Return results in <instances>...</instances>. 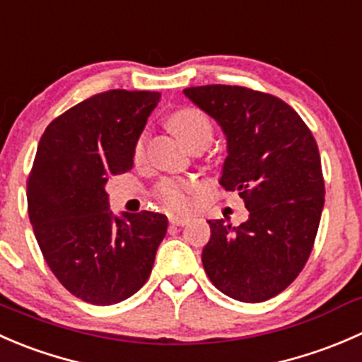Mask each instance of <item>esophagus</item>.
<instances>
[{
	"instance_id": "34e87169",
	"label": "esophagus",
	"mask_w": 362,
	"mask_h": 362,
	"mask_svg": "<svg viewBox=\"0 0 362 362\" xmlns=\"http://www.w3.org/2000/svg\"><path fill=\"white\" fill-rule=\"evenodd\" d=\"M170 222L173 226H185L189 222V217H180V215H171Z\"/></svg>"
}]
</instances>
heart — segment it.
I'll use <instances>...</instances> for the list:
<instances>
[{"mask_svg":"<svg viewBox=\"0 0 362 362\" xmlns=\"http://www.w3.org/2000/svg\"><path fill=\"white\" fill-rule=\"evenodd\" d=\"M171 131L187 145L189 148L206 147L214 136V127L206 113L198 108H178L168 119ZM145 147H147V133L138 134L133 148V159L141 163L145 158ZM198 189V182L191 178H166L156 189V196L163 206L173 211H185L191 208V196Z\"/></svg>","mask_w":362,"mask_h":362,"instance_id":"b5f03b06","label":"heart"}]
</instances>
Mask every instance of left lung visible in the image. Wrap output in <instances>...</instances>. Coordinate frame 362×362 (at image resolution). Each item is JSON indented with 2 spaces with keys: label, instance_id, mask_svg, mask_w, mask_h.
<instances>
[{
  "label": "left lung",
  "instance_id": "1",
  "mask_svg": "<svg viewBox=\"0 0 362 362\" xmlns=\"http://www.w3.org/2000/svg\"><path fill=\"white\" fill-rule=\"evenodd\" d=\"M184 94L221 124L228 138L221 185L238 192L249 210L238 228L208 221L204 272L229 298L266 301L294 282L315 243L326 192L317 141L273 94L221 83Z\"/></svg>",
  "mask_w": 362,
  "mask_h": 362
}]
</instances>
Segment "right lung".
I'll use <instances>...</instances> for the list:
<instances>
[{
	"instance_id": "1",
	"label": "right lung",
	"mask_w": 362,
	"mask_h": 362,
	"mask_svg": "<svg viewBox=\"0 0 362 362\" xmlns=\"http://www.w3.org/2000/svg\"><path fill=\"white\" fill-rule=\"evenodd\" d=\"M160 93L113 89L47 126L28 177V214L50 272L64 289L108 306L141 289L168 229L154 211L113 217L112 175L133 168V148Z\"/></svg>"
}]
</instances>
